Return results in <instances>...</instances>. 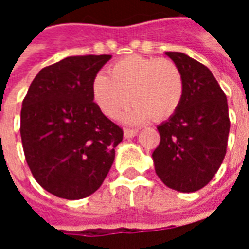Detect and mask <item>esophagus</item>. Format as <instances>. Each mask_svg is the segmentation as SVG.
Here are the masks:
<instances>
[{"label":"esophagus","mask_w":249,"mask_h":249,"mask_svg":"<svg viewBox=\"0 0 249 249\" xmlns=\"http://www.w3.org/2000/svg\"><path fill=\"white\" fill-rule=\"evenodd\" d=\"M139 133V130L136 129H125L124 130V137L125 139H132V137H135L136 135Z\"/></svg>","instance_id":"34e87169"}]
</instances>
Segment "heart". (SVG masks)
Wrapping results in <instances>:
<instances>
[{"label":"heart","instance_id":"1","mask_svg":"<svg viewBox=\"0 0 249 249\" xmlns=\"http://www.w3.org/2000/svg\"><path fill=\"white\" fill-rule=\"evenodd\" d=\"M93 97L105 116L117 119L126 112L128 124H142L148 120L169 119L180 107L184 82L178 68L169 60L130 56L109 68V77L98 74L93 80Z\"/></svg>","mask_w":249,"mask_h":249}]
</instances>
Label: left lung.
I'll list each match as a JSON object with an SVG mask.
<instances>
[{
  "label": "left lung",
  "mask_w": 249,
  "mask_h": 249,
  "mask_svg": "<svg viewBox=\"0 0 249 249\" xmlns=\"http://www.w3.org/2000/svg\"><path fill=\"white\" fill-rule=\"evenodd\" d=\"M181 73L178 110L157 126L160 145L152 153L156 175L178 192H196L213 178L227 152V97L212 71L180 52H165Z\"/></svg>",
  "instance_id": "8db88e82"
}]
</instances>
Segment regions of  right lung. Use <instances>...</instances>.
Segmentation results:
<instances>
[{
	"mask_svg": "<svg viewBox=\"0 0 249 249\" xmlns=\"http://www.w3.org/2000/svg\"><path fill=\"white\" fill-rule=\"evenodd\" d=\"M112 58L66 57L38 71L21 109V140L36 181L57 197L78 200L101 187L123 129L93 103V80Z\"/></svg>",
	"mask_w": 249,
	"mask_h": 249,
	"instance_id": "right-lung-1",
	"label": "right lung"
}]
</instances>
